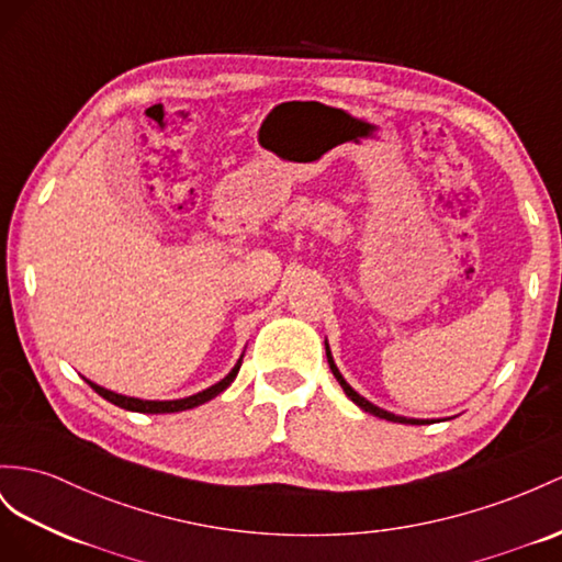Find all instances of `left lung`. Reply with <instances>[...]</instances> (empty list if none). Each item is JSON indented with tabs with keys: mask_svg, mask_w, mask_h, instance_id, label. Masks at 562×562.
I'll list each match as a JSON object with an SVG mask.
<instances>
[{
	"mask_svg": "<svg viewBox=\"0 0 562 562\" xmlns=\"http://www.w3.org/2000/svg\"><path fill=\"white\" fill-rule=\"evenodd\" d=\"M325 351H327V363H329V370H333V375H335V378H337V382L341 384L344 394H347L358 408H363L366 413H372V415H378V418L392 420V423H404V425H425V423H427V420H415V418H401V415H394V413H390V411L378 408L375 404H370L368 398H363V396L358 394L356 390H351V384H347V380L341 378V372L337 370V366H335V361H333V353H329V347H327V344H325Z\"/></svg>",
	"mask_w": 562,
	"mask_h": 562,
	"instance_id": "obj_1",
	"label": "left lung"
}]
</instances>
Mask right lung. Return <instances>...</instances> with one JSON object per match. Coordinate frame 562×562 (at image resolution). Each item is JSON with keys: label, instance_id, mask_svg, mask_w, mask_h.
I'll use <instances>...</instances> for the list:
<instances>
[{"label": "right lung", "instance_id": "obj_1", "mask_svg": "<svg viewBox=\"0 0 562 562\" xmlns=\"http://www.w3.org/2000/svg\"><path fill=\"white\" fill-rule=\"evenodd\" d=\"M239 366H241V358L237 361V366L229 370L221 382H215L213 386H209V390L199 392L194 396L176 398V401H142V398H135V396H123V394H116V392H109V390H104V386H99V384H94L90 380L88 382H90V386L99 396H104L106 401H111L113 406H121L125 411H135V413H180V411H190V408H196L201 404H206V401H211L213 396H218L221 392H225L227 386L233 384V380L237 378Z\"/></svg>", "mask_w": 562, "mask_h": 562}]
</instances>
